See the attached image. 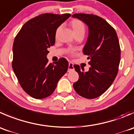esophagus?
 I'll list each match as a JSON object with an SVG mask.
<instances>
[{
	"label": "esophagus",
	"mask_w": 134,
	"mask_h": 134,
	"mask_svg": "<svg viewBox=\"0 0 134 134\" xmlns=\"http://www.w3.org/2000/svg\"><path fill=\"white\" fill-rule=\"evenodd\" d=\"M73 63H71L70 62L69 63V67H68V70L69 71H72V70H73Z\"/></svg>",
	"instance_id": "obj_1"
}]
</instances>
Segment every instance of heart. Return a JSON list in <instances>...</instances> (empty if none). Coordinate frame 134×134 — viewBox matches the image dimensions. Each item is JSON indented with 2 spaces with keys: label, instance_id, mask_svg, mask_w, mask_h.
Instances as JSON below:
<instances>
[{
  "label": "heart",
  "instance_id": "obj_1",
  "mask_svg": "<svg viewBox=\"0 0 134 134\" xmlns=\"http://www.w3.org/2000/svg\"><path fill=\"white\" fill-rule=\"evenodd\" d=\"M70 25H71V27H72L74 35L78 34V33H81V32L84 33V31H85V25H84V23L82 21H81L80 20L77 19H72L71 21V23H70ZM59 30H60V27H58L56 30V32H55V36L56 37L58 36Z\"/></svg>",
  "mask_w": 134,
  "mask_h": 134
}]
</instances>
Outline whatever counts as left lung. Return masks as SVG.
<instances>
[{"instance_id":"obj_1","label":"left lung","mask_w":134,"mask_h":134,"mask_svg":"<svg viewBox=\"0 0 134 134\" xmlns=\"http://www.w3.org/2000/svg\"><path fill=\"white\" fill-rule=\"evenodd\" d=\"M77 18L88 27L89 34L83 53L88 55L90 67L87 72L84 67L74 65L79 73L78 81L73 84L76 93L87 99H94L103 94L115 80L120 61V48L113 27L97 15L75 14Z\"/></svg>"}]
</instances>
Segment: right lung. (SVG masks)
<instances>
[{
	"label": "right lung",
	"mask_w": 134,
	"mask_h": 134,
	"mask_svg": "<svg viewBox=\"0 0 134 134\" xmlns=\"http://www.w3.org/2000/svg\"><path fill=\"white\" fill-rule=\"evenodd\" d=\"M70 14H44L26 22L14 39L12 68L23 90L33 98L50 96L69 67L62 58L48 63V48L54 46L56 30Z\"/></svg>",
	"instance_id": "right-lung-1"
}]
</instances>
